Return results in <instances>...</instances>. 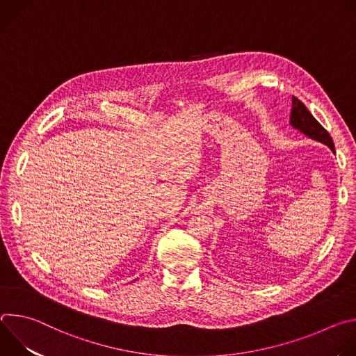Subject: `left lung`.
<instances>
[{"mask_svg": "<svg viewBox=\"0 0 356 356\" xmlns=\"http://www.w3.org/2000/svg\"><path fill=\"white\" fill-rule=\"evenodd\" d=\"M290 124L293 128L298 129L301 134L327 145L332 152H335L334 142H332V138L330 136V134L323 128V125L313 117V114L307 110V107L304 106L297 97H293Z\"/></svg>", "mask_w": 356, "mask_h": 356, "instance_id": "obj_1", "label": "left lung"}]
</instances>
